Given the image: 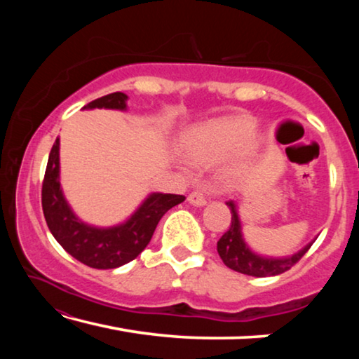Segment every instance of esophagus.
<instances>
[{
	"label": "esophagus",
	"instance_id": "34e87169",
	"mask_svg": "<svg viewBox=\"0 0 359 359\" xmlns=\"http://www.w3.org/2000/svg\"><path fill=\"white\" fill-rule=\"evenodd\" d=\"M188 203L191 205H196V208H203V205L208 204V199L204 198V194L201 191H193L188 194Z\"/></svg>",
	"mask_w": 359,
	"mask_h": 359
}]
</instances>
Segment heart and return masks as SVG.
<instances>
[{
	"label": "heart",
	"mask_w": 359,
	"mask_h": 359,
	"mask_svg": "<svg viewBox=\"0 0 359 359\" xmlns=\"http://www.w3.org/2000/svg\"><path fill=\"white\" fill-rule=\"evenodd\" d=\"M257 120L250 114H231L194 125L182 137V149L193 165L209 168L231 155L226 175L241 171L259 149Z\"/></svg>",
	"instance_id": "heart-1"
}]
</instances>
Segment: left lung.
Masks as SVG:
<instances>
[{
  "mask_svg": "<svg viewBox=\"0 0 359 359\" xmlns=\"http://www.w3.org/2000/svg\"><path fill=\"white\" fill-rule=\"evenodd\" d=\"M226 205L231 210V226L217 242V252L229 269L241 272V274L253 277H271L282 274V272L291 269V266H294L315 242V239L309 242L306 247H302L299 252L291 255V257H263V255L255 253L244 239L238 204L234 201H228Z\"/></svg>",
  "mask_w": 359,
  "mask_h": 359,
  "instance_id": "1",
  "label": "left lung"
}]
</instances>
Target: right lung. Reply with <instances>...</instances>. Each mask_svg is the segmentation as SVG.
Listing matches in <instances>:
<instances>
[{
	"label": "right lung",
	"instance_id": "obj_1",
	"mask_svg": "<svg viewBox=\"0 0 359 359\" xmlns=\"http://www.w3.org/2000/svg\"><path fill=\"white\" fill-rule=\"evenodd\" d=\"M128 96L121 92L102 96L83 109L126 111ZM185 201L182 194L150 193L128 220L115 226L100 228L82 222L66 201L60 187V139L48 155L42 182V210L53 238L71 257L95 269H115L135 259L155 233L161 217Z\"/></svg>",
	"mask_w": 359,
	"mask_h": 359
}]
</instances>
